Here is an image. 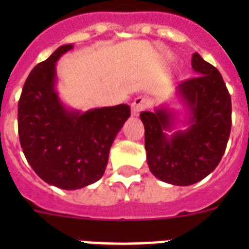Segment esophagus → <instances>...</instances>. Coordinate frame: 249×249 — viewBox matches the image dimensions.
Listing matches in <instances>:
<instances>
[{"mask_svg": "<svg viewBox=\"0 0 249 249\" xmlns=\"http://www.w3.org/2000/svg\"><path fill=\"white\" fill-rule=\"evenodd\" d=\"M147 106H148V101H147L144 97L135 98V101H133V102H132V105H131L132 114H133V116H138L141 112L146 108Z\"/></svg>", "mask_w": 249, "mask_h": 249, "instance_id": "esophagus-1", "label": "esophagus"}]
</instances>
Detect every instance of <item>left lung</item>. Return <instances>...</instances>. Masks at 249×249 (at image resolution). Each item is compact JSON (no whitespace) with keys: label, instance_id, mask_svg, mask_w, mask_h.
I'll return each instance as SVG.
<instances>
[{"label":"left lung","instance_id":"1","mask_svg":"<svg viewBox=\"0 0 249 249\" xmlns=\"http://www.w3.org/2000/svg\"><path fill=\"white\" fill-rule=\"evenodd\" d=\"M192 68L197 76L177 87V96L187 109L186 129L175 131L178 112L167 105L140 114L149 171L175 186H191L214 171L232 126L231 94L218 70L197 52L192 56Z\"/></svg>","mask_w":249,"mask_h":249}]
</instances>
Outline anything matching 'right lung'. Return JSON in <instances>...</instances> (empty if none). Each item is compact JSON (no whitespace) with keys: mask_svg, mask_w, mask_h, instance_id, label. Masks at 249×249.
Masks as SVG:
<instances>
[{"mask_svg":"<svg viewBox=\"0 0 249 249\" xmlns=\"http://www.w3.org/2000/svg\"><path fill=\"white\" fill-rule=\"evenodd\" d=\"M63 45L27 77L18 101V136L30 166L46 183L78 190L105 173L114 138L131 116L128 105L82 112L66 107L56 91Z\"/></svg>","mask_w":249,"mask_h":249,"instance_id":"add662e5","label":"right lung"}]
</instances>
